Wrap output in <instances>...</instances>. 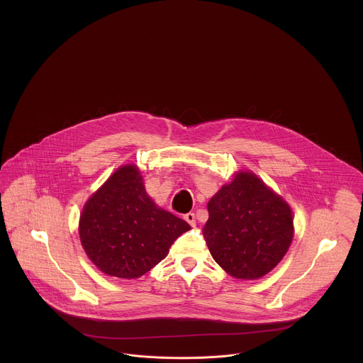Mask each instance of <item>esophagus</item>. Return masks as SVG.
Here are the masks:
<instances>
[{"label": "esophagus", "instance_id": "obj_1", "mask_svg": "<svg viewBox=\"0 0 363 363\" xmlns=\"http://www.w3.org/2000/svg\"><path fill=\"white\" fill-rule=\"evenodd\" d=\"M184 219L189 223L191 227H194L196 225V215L193 213V212H189V213H186L185 216H184Z\"/></svg>", "mask_w": 363, "mask_h": 363}]
</instances>
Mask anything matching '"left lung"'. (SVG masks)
<instances>
[{"mask_svg":"<svg viewBox=\"0 0 363 363\" xmlns=\"http://www.w3.org/2000/svg\"><path fill=\"white\" fill-rule=\"evenodd\" d=\"M203 235L213 259L237 279L272 271L293 241L287 203L255 174H237L208 203Z\"/></svg>","mask_w":363,"mask_h":363,"instance_id":"8db88e82","label":"left lung"}]
</instances>
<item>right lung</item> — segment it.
I'll list each match as a JSON object with an SVG mask.
<instances>
[{
	"mask_svg": "<svg viewBox=\"0 0 363 363\" xmlns=\"http://www.w3.org/2000/svg\"><path fill=\"white\" fill-rule=\"evenodd\" d=\"M79 230L86 256L102 272L136 279L164 259L190 225L156 207L138 167L128 164L86 201Z\"/></svg>",
	"mask_w": 363,
	"mask_h": 363,
	"instance_id": "right-lung-1",
	"label": "right lung"
}]
</instances>
